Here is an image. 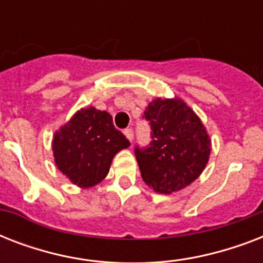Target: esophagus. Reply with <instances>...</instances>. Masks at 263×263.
<instances>
[{
    "label": "esophagus",
    "mask_w": 263,
    "mask_h": 263,
    "mask_svg": "<svg viewBox=\"0 0 263 263\" xmlns=\"http://www.w3.org/2000/svg\"><path fill=\"white\" fill-rule=\"evenodd\" d=\"M124 134H125V136L132 142V139H134V131H132V128H127V129L124 131Z\"/></svg>",
    "instance_id": "1"
}]
</instances>
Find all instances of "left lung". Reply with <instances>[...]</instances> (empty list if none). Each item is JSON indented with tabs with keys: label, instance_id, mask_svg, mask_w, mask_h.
Segmentation results:
<instances>
[{
	"label": "left lung",
	"instance_id": "8db88e82",
	"mask_svg": "<svg viewBox=\"0 0 263 263\" xmlns=\"http://www.w3.org/2000/svg\"><path fill=\"white\" fill-rule=\"evenodd\" d=\"M150 143L135 146L142 179L161 194L191 184L210 156V139L198 116L180 99H156L144 110Z\"/></svg>",
	"mask_w": 263,
	"mask_h": 263
}]
</instances>
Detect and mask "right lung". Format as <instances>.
Returning <instances> with one entry per match:
<instances>
[{"mask_svg": "<svg viewBox=\"0 0 263 263\" xmlns=\"http://www.w3.org/2000/svg\"><path fill=\"white\" fill-rule=\"evenodd\" d=\"M105 110L86 107L55 132L54 160L59 169L79 187H92L105 179L113 157L129 146Z\"/></svg>", "mask_w": 263, "mask_h": 263, "instance_id": "add662e5", "label": "right lung"}]
</instances>
